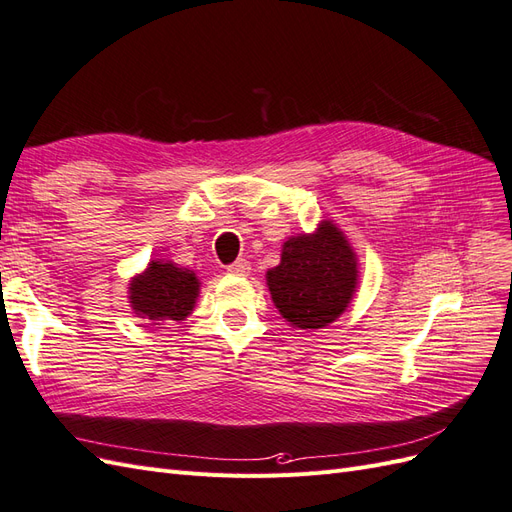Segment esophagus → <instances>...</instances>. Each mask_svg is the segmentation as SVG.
Instances as JSON below:
<instances>
[{"instance_id":"1","label":"esophagus","mask_w":512,"mask_h":512,"mask_svg":"<svg viewBox=\"0 0 512 512\" xmlns=\"http://www.w3.org/2000/svg\"><path fill=\"white\" fill-rule=\"evenodd\" d=\"M230 275H247L250 273V262H247L245 258H239L232 262V265L226 269Z\"/></svg>"}]
</instances>
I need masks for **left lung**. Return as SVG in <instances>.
Listing matches in <instances>:
<instances>
[{
    "label": "left lung",
    "instance_id": "obj_1",
    "mask_svg": "<svg viewBox=\"0 0 512 512\" xmlns=\"http://www.w3.org/2000/svg\"><path fill=\"white\" fill-rule=\"evenodd\" d=\"M356 286L359 258L333 220L288 237L280 265L267 271L273 305L292 329L301 331L329 327L348 309Z\"/></svg>",
    "mask_w": 512,
    "mask_h": 512
}]
</instances>
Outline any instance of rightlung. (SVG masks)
I'll return each mask as SVG.
<instances>
[{
	"label": "right lung",
	"mask_w": 512,
	"mask_h": 512,
	"mask_svg": "<svg viewBox=\"0 0 512 512\" xmlns=\"http://www.w3.org/2000/svg\"><path fill=\"white\" fill-rule=\"evenodd\" d=\"M198 294V275L164 258L151 260L145 271L136 273L128 284L132 312L151 324L185 320L194 312Z\"/></svg>",
	"instance_id": "add662e5"
}]
</instances>
